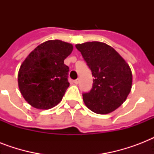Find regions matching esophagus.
Wrapping results in <instances>:
<instances>
[{"label":"esophagus","mask_w":154,"mask_h":154,"mask_svg":"<svg viewBox=\"0 0 154 154\" xmlns=\"http://www.w3.org/2000/svg\"><path fill=\"white\" fill-rule=\"evenodd\" d=\"M73 82H74V84L77 85V84H78V83H79V79L74 80V81H73Z\"/></svg>","instance_id":"1"}]
</instances>
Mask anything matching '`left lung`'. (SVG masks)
Masks as SVG:
<instances>
[{"mask_svg":"<svg viewBox=\"0 0 154 154\" xmlns=\"http://www.w3.org/2000/svg\"><path fill=\"white\" fill-rule=\"evenodd\" d=\"M94 77L90 91L83 93L87 107L98 114L114 111L126 100L132 87L129 65L113 48L98 42L76 45Z\"/></svg>","mask_w":154,"mask_h":154,"instance_id":"left-lung-1","label":"left lung"}]
</instances>
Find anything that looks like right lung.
<instances>
[{"label": "right lung", "instance_id": "add662e5", "mask_svg": "<svg viewBox=\"0 0 154 154\" xmlns=\"http://www.w3.org/2000/svg\"><path fill=\"white\" fill-rule=\"evenodd\" d=\"M72 51L69 43L48 41L23 61L18 72V85L23 97L32 107L49 109L62 100L69 86V69L64 60Z\"/></svg>", "mask_w": 154, "mask_h": 154}]
</instances>
